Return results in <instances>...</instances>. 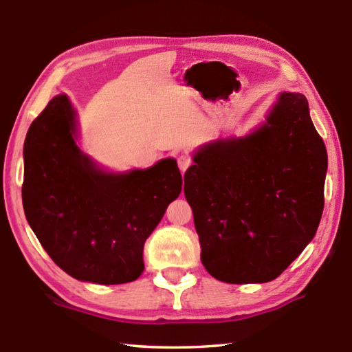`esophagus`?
<instances>
[{"label": "esophagus", "instance_id": "1", "mask_svg": "<svg viewBox=\"0 0 352 352\" xmlns=\"http://www.w3.org/2000/svg\"><path fill=\"white\" fill-rule=\"evenodd\" d=\"M177 162H178V168H180L182 172H184L190 166V157L188 154H182L177 158Z\"/></svg>", "mask_w": 352, "mask_h": 352}]
</instances>
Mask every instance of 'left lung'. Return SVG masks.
I'll return each instance as SVG.
<instances>
[{"label": "left lung", "instance_id": "obj_1", "mask_svg": "<svg viewBox=\"0 0 352 352\" xmlns=\"http://www.w3.org/2000/svg\"><path fill=\"white\" fill-rule=\"evenodd\" d=\"M184 174L201 263L227 284L276 279L318 230L325 143L300 93H280L263 126L204 144Z\"/></svg>", "mask_w": 352, "mask_h": 352}]
</instances>
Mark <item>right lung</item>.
<instances>
[{
	"instance_id": "obj_1",
	"label": "right lung",
	"mask_w": 352,
	"mask_h": 352,
	"mask_svg": "<svg viewBox=\"0 0 352 352\" xmlns=\"http://www.w3.org/2000/svg\"><path fill=\"white\" fill-rule=\"evenodd\" d=\"M65 94L47 103L24 142L23 206L41 245L72 278L114 285L140 276L144 241L180 195L174 158L126 174L80 153Z\"/></svg>"
}]
</instances>
